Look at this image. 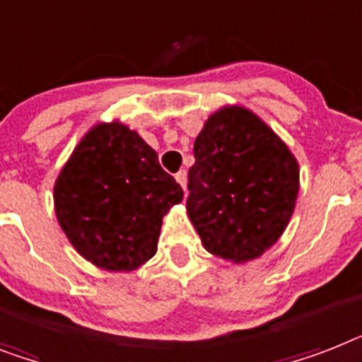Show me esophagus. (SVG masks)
<instances>
[{
	"label": "esophagus",
	"mask_w": 362,
	"mask_h": 362,
	"mask_svg": "<svg viewBox=\"0 0 362 362\" xmlns=\"http://www.w3.org/2000/svg\"><path fill=\"white\" fill-rule=\"evenodd\" d=\"M176 182H178V184H180L182 186V189L186 191V184H187V175H186V171H180V173H176Z\"/></svg>",
	"instance_id": "esophagus-1"
}]
</instances>
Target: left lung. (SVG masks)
Listing matches in <instances>:
<instances>
[{
	"label": "left lung",
	"mask_w": 362,
	"mask_h": 362,
	"mask_svg": "<svg viewBox=\"0 0 362 362\" xmlns=\"http://www.w3.org/2000/svg\"><path fill=\"white\" fill-rule=\"evenodd\" d=\"M193 152L186 208L204 249L236 264L262 257L283 236L296 208V156L242 105L211 113Z\"/></svg>",
	"instance_id": "left-lung-1"
}]
</instances>
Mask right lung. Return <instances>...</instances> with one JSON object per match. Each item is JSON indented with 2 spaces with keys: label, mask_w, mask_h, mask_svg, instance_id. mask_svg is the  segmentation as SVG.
Returning <instances> with one entry per match:
<instances>
[{
  "label": "right lung",
  "mask_w": 362,
  "mask_h": 362,
  "mask_svg": "<svg viewBox=\"0 0 362 362\" xmlns=\"http://www.w3.org/2000/svg\"><path fill=\"white\" fill-rule=\"evenodd\" d=\"M184 191L137 132L98 122L54 186L57 221L72 247L107 272H134L158 251L163 216Z\"/></svg>",
  "instance_id": "1"
}]
</instances>
